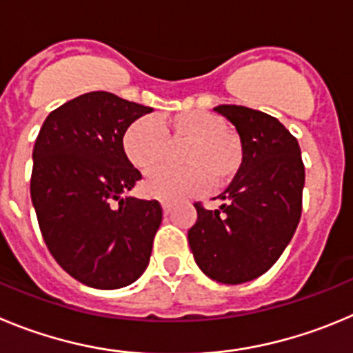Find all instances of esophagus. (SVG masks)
<instances>
[{
    "instance_id": "1",
    "label": "esophagus",
    "mask_w": 353,
    "mask_h": 353,
    "mask_svg": "<svg viewBox=\"0 0 353 353\" xmlns=\"http://www.w3.org/2000/svg\"><path fill=\"white\" fill-rule=\"evenodd\" d=\"M161 209H163V214H170V211H172V205H170L169 202H161Z\"/></svg>"
}]
</instances>
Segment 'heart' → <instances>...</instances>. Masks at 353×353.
<instances>
[{
    "instance_id": "heart-1",
    "label": "heart",
    "mask_w": 353,
    "mask_h": 353,
    "mask_svg": "<svg viewBox=\"0 0 353 353\" xmlns=\"http://www.w3.org/2000/svg\"><path fill=\"white\" fill-rule=\"evenodd\" d=\"M181 169H160L145 179L144 192L160 200H179L211 188H223L243 167V142L225 126L223 117L208 110H188L167 117L161 126L153 117H139L123 135L130 163L148 174L179 148Z\"/></svg>"
}]
</instances>
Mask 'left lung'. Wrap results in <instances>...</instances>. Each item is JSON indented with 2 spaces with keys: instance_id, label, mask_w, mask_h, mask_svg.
Here are the masks:
<instances>
[{
  "instance_id": "8db88e82",
  "label": "left lung",
  "mask_w": 353,
  "mask_h": 353,
  "mask_svg": "<svg viewBox=\"0 0 353 353\" xmlns=\"http://www.w3.org/2000/svg\"><path fill=\"white\" fill-rule=\"evenodd\" d=\"M214 110L236 126L244 160L218 195L220 209L195 204L188 243L205 276L239 285L268 272L294 237L303 211L304 165L297 139L276 117L243 105Z\"/></svg>"
}]
</instances>
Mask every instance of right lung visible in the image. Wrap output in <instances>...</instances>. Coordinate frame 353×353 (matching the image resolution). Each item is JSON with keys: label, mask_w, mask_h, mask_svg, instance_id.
Wrapping results in <instances>:
<instances>
[{"label": "right lung", "mask_w": 353, "mask_h": 353, "mask_svg": "<svg viewBox=\"0 0 353 353\" xmlns=\"http://www.w3.org/2000/svg\"><path fill=\"white\" fill-rule=\"evenodd\" d=\"M149 112L91 91L52 110L34 142L31 200L43 241L88 287H128L148 268L161 205L126 196L142 176L123 151V135Z\"/></svg>", "instance_id": "1"}]
</instances>
